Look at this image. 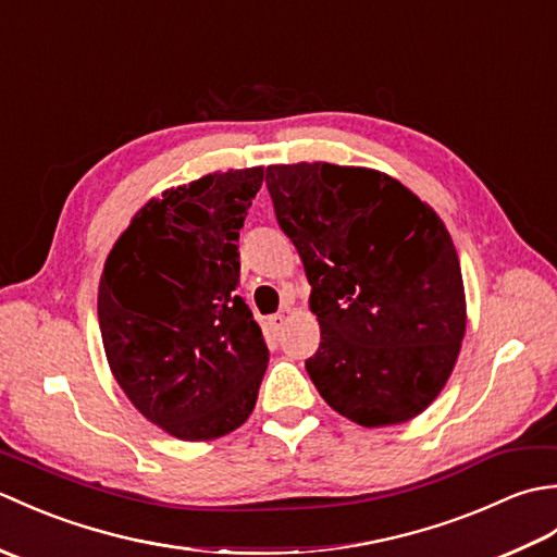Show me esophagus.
<instances>
[{"mask_svg":"<svg viewBox=\"0 0 557 557\" xmlns=\"http://www.w3.org/2000/svg\"><path fill=\"white\" fill-rule=\"evenodd\" d=\"M285 321H287L285 313H275V315L268 318V325H270L272 333H277V330H280L282 325H285Z\"/></svg>","mask_w":557,"mask_h":557,"instance_id":"1","label":"esophagus"}]
</instances>
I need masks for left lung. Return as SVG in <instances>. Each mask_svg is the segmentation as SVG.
<instances>
[{
  "instance_id": "1",
  "label": "left lung",
  "mask_w": 557,
  "mask_h": 557,
  "mask_svg": "<svg viewBox=\"0 0 557 557\" xmlns=\"http://www.w3.org/2000/svg\"><path fill=\"white\" fill-rule=\"evenodd\" d=\"M265 184L311 285L321 347L306 371L318 393L366 429L419 417L445 387L467 330L443 220L369 168L270 164Z\"/></svg>"
}]
</instances>
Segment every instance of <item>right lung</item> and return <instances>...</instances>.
I'll return each mask as SVG.
<instances>
[{"mask_svg": "<svg viewBox=\"0 0 557 557\" xmlns=\"http://www.w3.org/2000/svg\"><path fill=\"white\" fill-rule=\"evenodd\" d=\"M263 168L212 172L150 198L104 260L102 347L144 417L212 441L251 417L270 351L239 285V230Z\"/></svg>", "mask_w": 557, "mask_h": 557, "instance_id": "1", "label": "right lung"}]
</instances>
